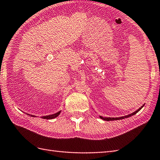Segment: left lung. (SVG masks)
<instances>
[{"label":"left lung","instance_id":"obj_1","mask_svg":"<svg viewBox=\"0 0 160 160\" xmlns=\"http://www.w3.org/2000/svg\"><path fill=\"white\" fill-rule=\"evenodd\" d=\"M144 107V105L143 106H142L140 108H139V109H138L136 111H135V112H133V113H131V114H129V115H126V116H124V117H120V118H103V117H102V116H100V118H101V119H102V120H106V121H112V120H122V119H124V118H129V117H131V116H132V115H135V114H136L139 111H140L141 109H142V108Z\"/></svg>","mask_w":160,"mask_h":160}]
</instances>
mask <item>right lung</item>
Returning <instances> with one entry per match:
<instances>
[{
    "label": "right lung",
    "mask_w": 160,
    "mask_h": 160,
    "mask_svg": "<svg viewBox=\"0 0 160 160\" xmlns=\"http://www.w3.org/2000/svg\"><path fill=\"white\" fill-rule=\"evenodd\" d=\"M60 113V111L58 112V113H55V114H53V115H46V116H42V118L43 119H47V120H50V119H53V118H55L57 116H58ZM29 115V114H28ZM31 116L34 117L33 115H31Z\"/></svg>",
    "instance_id": "add662e5"
}]
</instances>
